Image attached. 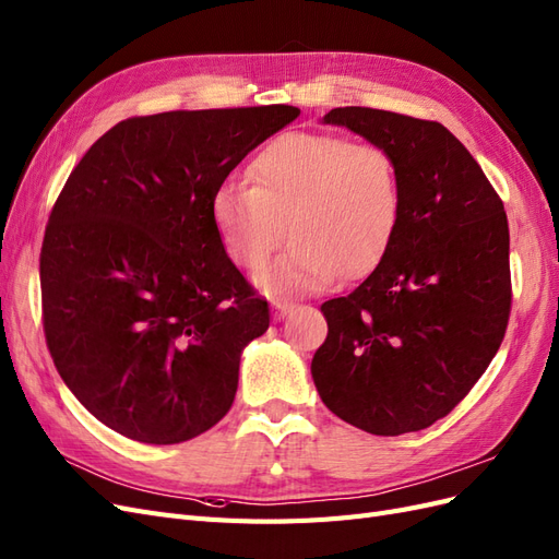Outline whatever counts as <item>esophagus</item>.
<instances>
[{"mask_svg": "<svg viewBox=\"0 0 559 559\" xmlns=\"http://www.w3.org/2000/svg\"><path fill=\"white\" fill-rule=\"evenodd\" d=\"M273 310L277 319H284L286 314H294L298 310L296 302H286V300H273Z\"/></svg>", "mask_w": 559, "mask_h": 559, "instance_id": "esophagus-1", "label": "esophagus"}]
</instances>
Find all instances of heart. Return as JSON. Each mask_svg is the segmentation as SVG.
<instances>
[{
  "label": "heart",
  "mask_w": 559,
  "mask_h": 559,
  "mask_svg": "<svg viewBox=\"0 0 559 559\" xmlns=\"http://www.w3.org/2000/svg\"><path fill=\"white\" fill-rule=\"evenodd\" d=\"M251 181H226L212 218L233 263L261 267L292 245L257 282L267 292H314L335 273H368L392 245L403 216L399 160L380 144L345 134L284 132L251 163Z\"/></svg>",
  "instance_id": "1"
}]
</instances>
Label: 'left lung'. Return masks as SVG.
Segmentation results:
<instances>
[{
	"mask_svg": "<svg viewBox=\"0 0 559 559\" xmlns=\"http://www.w3.org/2000/svg\"><path fill=\"white\" fill-rule=\"evenodd\" d=\"M324 123L392 151L403 216L373 273L321 306L329 335L312 359L314 386L368 433L427 429L471 392L509 326L503 202L441 123L370 107L331 109Z\"/></svg>",
	"mask_w": 559,
	"mask_h": 559,
	"instance_id": "8db88e82",
	"label": "left lung"
}]
</instances>
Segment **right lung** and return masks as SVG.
<instances>
[{
    "label": "right lung",
    "mask_w": 559,
    "mask_h": 559,
    "mask_svg": "<svg viewBox=\"0 0 559 559\" xmlns=\"http://www.w3.org/2000/svg\"><path fill=\"white\" fill-rule=\"evenodd\" d=\"M298 107L165 111L105 132L60 191L39 257L46 345L70 392L151 445L212 429L267 300L233 265L212 195Z\"/></svg>",
    "instance_id": "obj_1"
}]
</instances>
